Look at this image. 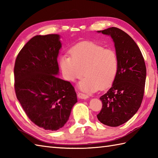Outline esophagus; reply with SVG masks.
I'll list each match as a JSON object with an SVG mask.
<instances>
[{
	"mask_svg": "<svg viewBox=\"0 0 158 158\" xmlns=\"http://www.w3.org/2000/svg\"><path fill=\"white\" fill-rule=\"evenodd\" d=\"M77 96H78L79 98H81V99H87L89 98V96L88 95L80 92L77 93Z\"/></svg>",
	"mask_w": 158,
	"mask_h": 158,
	"instance_id": "esophagus-1",
	"label": "esophagus"
}]
</instances>
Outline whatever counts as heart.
Instances as JSON below:
<instances>
[{
  "mask_svg": "<svg viewBox=\"0 0 158 158\" xmlns=\"http://www.w3.org/2000/svg\"><path fill=\"white\" fill-rule=\"evenodd\" d=\"M70 54L60 58L59 64L64 78L75 82L85 77L79 88L87 92L105 89L112 84L119 69V59L112 49L104 48L92 42H82L73 46Z\"/></svg>",
  "mask_w": 158,
  "mask_h": 158,
  "instance_id": "obj_1",
  "label": "heart"
}]
</instances>
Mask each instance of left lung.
Instances as JSON below:
<instances>
[{"mask_svg":"<svg viewBox=\"0 0 158 158\" xmlns=\"http://www.w3.org/2000/svg\"><path fill=\"white\" fill-rule=\"evenodd\" d=\"M111 36L119 59V69L109 91L100 97L102 107L97 115L102 123L119 126L132 117L141 105L146 80L142 53L126 32L115 27L98 31Z\"/></svg>","mask_w":158,"mask_h":158,"instance_id":"left-lung-1","label":"left lung"}]
</instances>
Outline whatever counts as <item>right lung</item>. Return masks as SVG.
I'll return each instance as SVG.
<instances>
[{"instance_id": "obj_1", "label": "right lung", "mask_w": 158, "mask_h": 158, "mask_svg": "<svg viewBox=\"0 0 158 158\" xmlns=\"http://www.w3.org/2000/svg\"><path fill=\"white\" fill-rule=\"evenodd\" d=\"M59 39L58 35L34 36L20 50L14 66L15 94L26 115L52 131L64 126L77 102L71 83L56 76Z\"/></svg>"}]
</instances>
